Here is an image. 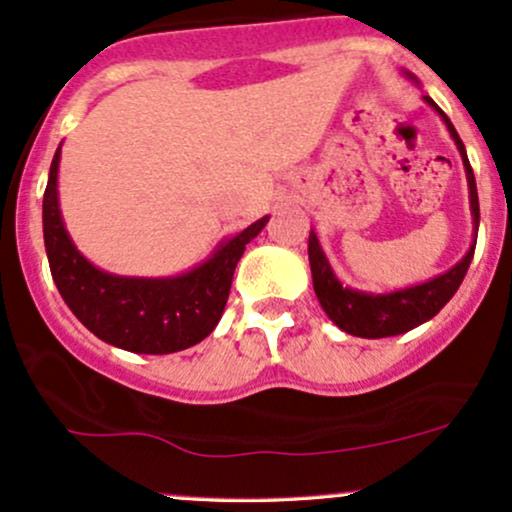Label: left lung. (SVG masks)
Returning a JSON list of instances; mask_svg holds the SVG:
<instances>
[{"label":"left lung","mask_w":512,"mask_h":512,"mask_svg":"<svg viewBox=\"0 0 512 512\" xmlns=\"http://www.w3.org/2000/svg\"><path fill=\"white\" fill-rule=\"evenodd\" d=\"M411 79H414V76H411ZM424 101L431 105V108L440 115V120L445 122V127H448L450 137L455 139L457 151H460L462 156L464 173H467L469 185V209H472L474 219V236H477L479 195L477 180H474L472 166H469L467 151H464V144L460 134H457V129L452 127L450 117L433 103V98L424 96ZM474 248H477V240H474L472 248L467 250V255H464L455 267L448 269L445 274L436 276V279H428L424 284H416L409 286V289H399L392 293H363L349 289V286H342V281H339L332 272L330 260H327L325 252L320 248V240H317L315 231H310L308 238V260L310 272H313L315 296L334 325H337L339 330L354 334V337L383 339L414 330V327L431 320L433 315H438L440 308H443V305L455 296V291L460 289L464 274H467L469 269V262H472L474 257Z\"/></svg>","instance_id":"8db88e82"}]
</instances>
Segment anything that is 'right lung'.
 <instances>
[{
	"label": "right lung",
	"mask_w": 512,
	"mask_h": 512,
	"mask_svg": "<svg viewBox=\"0 0 512 512\" xmlns=\"http://www.w3.org/2000/svg\"><path fill=\"white\" fill-rule=\"evenodd\" d=\"M57 170L60 149L43 197L45 250L57 291L81 325L132 354H173L209 337L226 308L245 245L267 226L269 216L223 240L209 260L180 276H117L93 267L69 238L57 199Z\"/></svg>",
	"instance_id": "1"
}]
</instances>
